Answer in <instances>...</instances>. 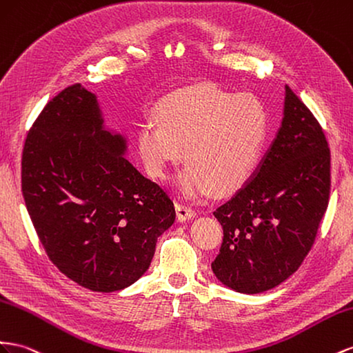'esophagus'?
I'll return each mask as SVG.
<instances>
[{"label": "esophagus", "mask_w": 353, "mask_h": 353, "mask_svg": "<svg viewBox=\"0 0 353 353\" xmlns=\"http://www.w3.org/2000/svg\"><path fill=\"white\" fill-rule=\"evenodd\" d=\"M175 209H176V216L179 221H185V220H190V218H193L196 215V211L192 208L188 206L185 203H176L175 205Z\"/></svg>", "instance_id": "1"}]
</instances>
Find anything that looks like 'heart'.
<instances>
[{
    "label": "heart",
    "instance_id": "b5f03b06",
    "mask_svg": "<svg viewBox=\"0 0 353 353\" xmlns=\"http://www.w3.org/2000/svg\"><path fill=\"white\" fill-rule=\"evenodd\" d=\"M154 116L157 123H142L137 133L151 176L165 179L184 159L178 185L187 196L233 194L251 179L269 129L268 110L255 94L194 84L161 99Z\"/></svg>",
    "mask_w": 353,
    "mask_h": 353
}]
</instances>
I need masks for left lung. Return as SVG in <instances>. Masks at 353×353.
<instances>
[{
    "label": "left lung",
    "instance_id": "obj_1",
    "mask_svg": "<svg viewBox=\"0 0 353 353\" xmlns=\"http://www.w3.org/2000/svg\"><path fill=\"white\" fill-rule=\"evenodd\" d=\"M331 188L319 121L285 85L282 126L254 176L214 215L223 243L212 270L237 292L269 291L297 272L315 243Z\"/></svg>",
    "mask_w": 353,
    "mask_h": 353
}]
</instances>
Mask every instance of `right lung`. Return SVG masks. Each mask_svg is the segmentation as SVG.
<instances>
[{
  "label": "right lung",
  "mask_w": 353,
  "mask_h": 353,
  "mask_svg": "<svg viewBox=\"0 0 353 353\" xmlns=\"http://www.w3.org/2000/svg\"><path fill=\"white\" fill-rule=\"evenodd\" d=\"M125 151L79 83L47 102L23 145L22 194L38 239L66 278L98 292L138 281L175 221L168 193Z\"/></svg>",
  "instance_id": "add662e5"
}]
</instances>
